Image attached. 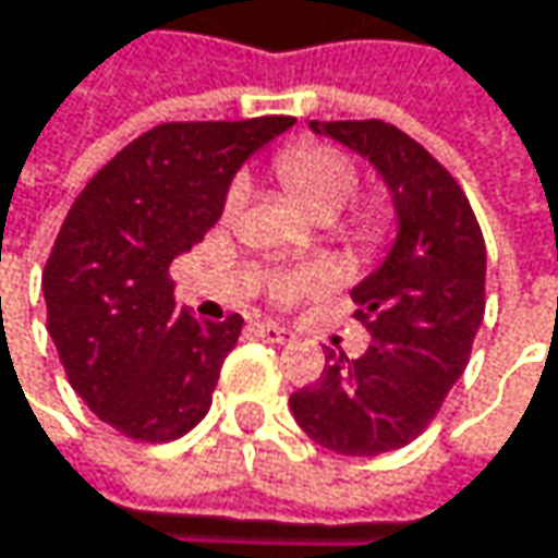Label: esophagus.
I'll use <instances>...</instances> for the list:
<instances>
[{"label": "esophagus", "instance_id": "esophagus-1", "mask_svg": "<svg viewBox=\"0 0 558 558\" xmlns=\"http://www.w3.org/2000/svg\"><path fill=\"white\" fill-rule=\"evenodd\" d=\"M255 331H258V338H262V341H268V344H287V341L293 338L290 329H283V326H278V323H258Z\"/></svg>", "mask_w": 558, "mask_h": 558}]
</instances>
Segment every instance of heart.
Instances as JSON below:
<instances>
[{"mask_svg": "<svg viewBox=\"0 0 558 558\" xmlns=\"http://www.w3.org/2000/svg\"><path fill=\"white\" fill-rule=\"evenodd\" d=\"M275 172H278L280 184L290 191V197L310 210L316 220H329L331 214H338L354 194H357V166L354 159L331 146V143H293L275 159ZM245 201V187L235 181L227 191V214H235ZM389 229V210L380 201H361L348 210L344 223H341V235L344 242H351L354 248H374L380 245L383 235ZM329 283L323 271H296L287 278L275 280L271 296L278 303H293L300 296L319 293Z\"/></svg>", "mask_w": 558, "mask_h": 558, "instance_id": "b5f03b06", "label": "heart"}]
</instances>
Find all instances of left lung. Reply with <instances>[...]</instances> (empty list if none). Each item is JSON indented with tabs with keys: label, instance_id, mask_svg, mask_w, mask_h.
<instances>
[{
	"label": "left lung",
	"instance_id": "obj_1",
	"mask_svg": "<svg viewBox=\"0 0 558 558\" xmlns=\"http://www.w3.org/2000/svg\"><path fill=\"white\" fill-rule=\"evenodd\" d=\"M380 172L399 235L351 300L371 348L329 354L323 377L290 396V412L316 444L344 457H377L415 440L470 364L485 316V239L457 184L422 143L386 121H310Z\"/></svg>",
	"mask_w": 558,
	"mask_h": 558
}]
</instances>
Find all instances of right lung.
<instances>
[{"label":"right lung","mask_w":558,"mask_h":558,"mask_svg":"<svg viewBox=\"0 0 558 558\" xmlns=\"http://www.w3.org/2000/svg\"><path fill=\"white\" fill-rule=\"evenodd\" d=\"M287 128L280 114L159 124L73 201L40 278L47 331L82 402L130 440H175L210 412L242 316L178 310L169 265L220 220L235 169Z\"/></svg>","instance_id":"add662e5"}]
</instances>
